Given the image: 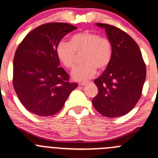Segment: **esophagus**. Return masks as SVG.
I'll list each match as a JSON object with an SVG mask.
<instances>
[{
	"mask_svg": "<svg viewBox=\"0 0 158 158\" xmlns=\"http://www.w3.org/2000/svg\"><path fill=\"white\" fill-rule=\"evenodd\" d=\"M87 84H88V82H81V83H79L78 85H80V86H85Z\"/></svg>",
	"mask_w": 158,
	"mask_h": 158,
	"instance_id": "esophagus-1",
	"label": "esophagus"
}]
</instances>
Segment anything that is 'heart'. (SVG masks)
Returning a JSON list of instances; mask_svg holds the SVG:
<instances>
[{"label":"heart","instance_id":"1","mask_svg":"<svg viewBox=\"0 0 158 158\" xmlns=\"http://www.w3.org/2000/svg\"><path fill=\"white\" fill-rule=\"evenodd\" d=\"M82 54L83 64L72 71L73 80L85 81L91 79L99 70H104L112 59V46L108 39L95 32L84 31L73 34L70 43L60 41L56 46V54L60 62L67 69L73 68L76 52Z\"/></svg>","mask_w":158,"mask_h":158}]
</instances>
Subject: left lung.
Segmentation results:
<instances>
[{
    "label": "left lung",
    "instance_id": "left-lung-1",
    "mask_svg": "<svg viewBox=\"0 0 158 158\" xmlns=\"http://www.w3.org/2000/svg\"><path fill=\"white\" fill-rule=\"evenodd\" d=\"M96 25L106 30L112 54L105 71L94 81L98 93L92 104L104 116H123L140 98L146 79L145 64L139 46L127 33L107 24Z\"/></svg>",
    "mask_w": 158,
    "mask_h": 158
}]
</instances>
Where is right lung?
<instances>
[{
  "instance_id": "1",
  "label": "right lung",
  "mask_w": 158,
  "mask_h": 158,
  "mask_svg": "<svg viewBox=\"0 0 158 158\" xmlns=\"http://www.w3.org/2000/svg\"><path fill=\"white\" fill-rule=\"evenodd\" d=\"M77 27L47 23L30 31L18 47L13 62V85L24 107L40 116H50L63 108L77 87L60 67L56 46Z\"/></svg>"
}]
</instances>
